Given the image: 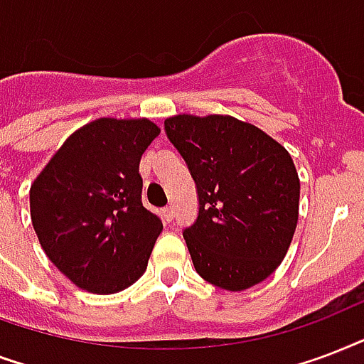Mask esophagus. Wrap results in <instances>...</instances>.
Returning a JSON list of instances; mask_svg holds the SVG:
<instances>
[{
	"mask_svg": "<svg viewBox=\"0 0 364 364\" xmlns=\"http://www.w3.org/2000/svg\"><path fill=\"white\" fill-rule=\"evenodd\" d=\"M163 218H165V222H171L174 220V208L173 207H165L163 208Z\"/></svg>",
	"mask_w": 364,
	"mask_h": 364,
	"instance_id": "obj_1",
	"label": "esophagus"
}]
</instances>
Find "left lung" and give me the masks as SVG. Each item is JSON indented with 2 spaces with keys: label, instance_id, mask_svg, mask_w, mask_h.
<instances>
[{
  "label": "left lung",
  "instance_id": "1",
  "mask_svg": "<svg viewBox=\"0 0 364 364\" xmlns=\"http://www.w3.org/2000/svg\"><path fill=\"white\" fill-rule=\"evenodd\" d=\"M165 132L197 186L199 214L184 230L196 272L232 292L262 283L298 224L300 178L290 154L232 115H173Z\"/></svg>",
  "mask_w": 364,
  "mask_h": 364
}]
</instances>
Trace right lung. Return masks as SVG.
<instances>
[{"mask_svg": "<svg viewBox=\"0 0 364 364\" xmlns=\"http://www.w3.org/2000/svg\"><path fill=\"white\" fill-rule=\"evenodd\" d=\"M154 121L100 117L72 132L30 188L33 230L75 287L114 294L146 272L161 220L142 205L140 157Z\"/></svg>", "mask_w": 364, "mask_h": 364, "instance_id": "1", "label": "right lung"}]
</instances>
